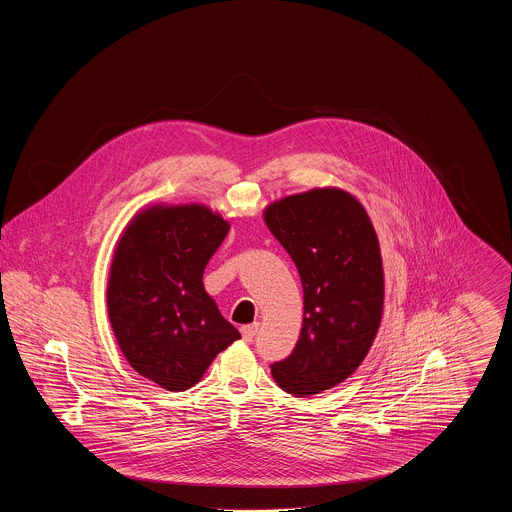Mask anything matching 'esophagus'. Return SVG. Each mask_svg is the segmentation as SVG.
Instances as JSON below:
<instances>
[{
	"mask_svg": "<svg viewBox=\"0 0 512 512\" xmlns=\"http://www.w3.org/2000/svg\"><path fill=\"white\" fill-rule=\"evenodd\" d=\"M257 330H259V324H245L240 328V332H242V338L245 341H251L255 338V334H257Z\"/></svg>",
	"mask_w": 512,
	"mask_h": 512,
	"instance_id": "esophagus-1",
	"label": "esophagus"
}]
</instances>
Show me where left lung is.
I'll return each mask as SVG.
<instances>
[{
    "label": "left lung",
    "mask_w": 512,
    "mask_h": 512,
    "mask_svg": "<svg viewBox=\"0 0 512 512\" xmlns=\"http://www.w3.org/2000/svg\"><path fill=\"white\" fill-rule=\"evenodd\" d=\"M263 219L303 284L299 340L270 372L295 397L317 395L345 382L378 334L384 313L380 242L363 203L334 186L272 201Z\"/></svg>",
    "instance_id": "obj_1"
}]
</instances>
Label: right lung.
Returning <instances> with one entry per match:
<instances>
[{
	"label": "right lung",
	"instance_id": "right-lung-1",
	"mask_svg": "<svg viewBox=\"0 0 512 512\" xmlns=\"http://www.w3.org/2000/svg\"><path fill=\"white\" fill-rule=\"evenodd\" d=\"M230 222L201 203L140 209L115 245L107 313L128 365L169 391L195 386L240 332L205 292L203 270Z\"/></svg>",
	"mask_w": 512,
	"mask_h": 512
}]
</instances>
